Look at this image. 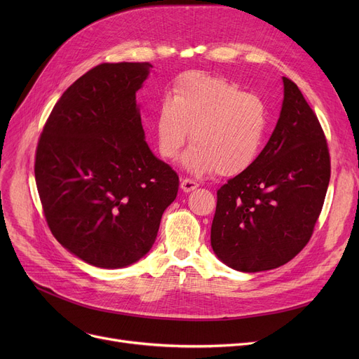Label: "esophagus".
I'll return each instance as SVG.
<instances>
[{
  "mask_svg": "<svg viewBox=\"0 0 359 359\" xmlns=\"http://www.w3.org/2000/svg\"><path fill=\"white\" fill-rule=\"evenodd\" d=\"M198 186H199V184H198L196 182L191 180V179H182V180H180V187H182V191H183L184 194L195 191Z\"/></svg>",
  "mask_w": 359,
  "mask_h": 359,
  "instance_id": "obj_1",
  "label": "esophagus"
}]
</instances>
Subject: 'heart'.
<instances>
[{
	"label": "heart",
	"mask_w": 359,
	"mask_h": 359,
	"mask_svg": "<svg viewBox=\"0 0 359 359\" xmlns=\"http://www.w3.org/2000/svg\"><path fill=\"white\" fill-rule=\"evenodd\" d=\"M192 130L182 164L195 176H237L259 158L268 132V109L256 94L225 79L186 72L156 110L154 134L163 158L175 161Z\"/></svg>",
	"instance_id": "1"
}]
</instances>
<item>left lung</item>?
I'll return each instance as SVG.
<instances>
[{
  "label": "left lung",
  "mask_w": 359,
  "mask_h": 359,
  "mask_svg": "<svg viewBox=\"0 0 359 359\" xmlns=\"http://www.w3.org/2000/svg\"><path fill=\"white\" fill-rule=\"evenodd\" d=\"M278 123L256 163L217 192L211 246L240 272L285 265L309 243L330 180L323 129L295 83L282 77Z\"/></svg>",
  "instance_id": "8db88e82"
}]
</instances>
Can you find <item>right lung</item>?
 Returning <instances> with one entry per match:
<instances>
[{
	"label": "right lung",
	"instance_id": "1",
	"mask_svg": "<svg viewBox=\"0 0 359 359\" xmlns=\"http://www.w3.org/2000/svg\"><path fill=\"white\" fill-rule=\"evenodd\" d=\"M151 64H102L67 88L36 151L49 229L88 265L121 269L153 248L179 191L175 170L145 142L137 91Z\"/></svg>",
	"mask_w": 359,
	"mask_h": 359
}]
</instances>
